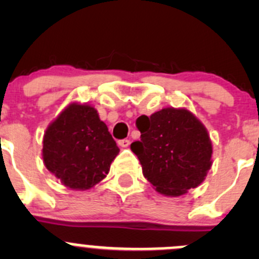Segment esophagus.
<instances>
[{"mask_svg": "<svg viewBox=\"0 0 259 259\" xmlns=\"http://www.w3.org/2000/svg\"><path fill=\"white\" fill-rule=\"evenodd\" d=\"M117 144L121 146V148H127V146L130 145V140L129 139H121L117 142Z\"/></svg>", "mask_w": 259, "mask_h": 259, "instance_id": "esophagus-1", "label": "esophagus"}]
</instances>
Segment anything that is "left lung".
<instances>
[{"mask_svg": "<svg viewBox=\"0 0 259 259\" xmlns=\"http://www.w3.org/2000/svg\"><path fill=\"white\" fill-rule=\"evenodd\" d=\"M140 142L130 145L143 174L159 193H187L204 180L211 165V143L205 127L185 109H163L137 119Z\"/></svg>", "mask_w": 259, "mask_h": 259, "instance_id": "obj_1", "label": "left lung"}]
</instances>
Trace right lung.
<instances>
[{"label": "right lung", "mask_w": 259, "mask_h": 259, "mask_svg": "<svg viewBox=\"0 0 259 259\" xmlns=\"http://www.w3.org/2000/svg\"><path fill=\"white\" fill-rule=\"evenodd\" d=\"M117 154L108 126L89 105L67 106L44 137L46 168L72 189H89L105 178Z\"/></svg>", "instance_id": "obj_1"}]
</instances>
